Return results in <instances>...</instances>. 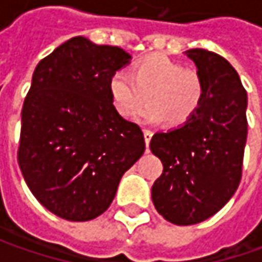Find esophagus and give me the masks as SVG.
<instances>
[{"label": "esophagus", "mask_w": 262, "mask_h": 262, "mask_svg": "<svg viewBox=\"0 0 262 262\" xmlns=\"http://www.w3.org/2000/svg\"><path fill=\"white\" fill-rule=\"evenodd\" d=\"M151 137H153V133H151L150 129H144V140H146L147 146L150 144V140H151Z\"/></svg>", "instance_id": "34e87169"}]
</instances>
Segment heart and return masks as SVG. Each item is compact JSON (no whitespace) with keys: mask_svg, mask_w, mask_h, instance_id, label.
Instances as JSON below:
<instances>
[{"mask_svg":"<svg viewBox=\"0 0 262 262\" xmlns=\"http://www.w3.org/2000/svg\"><path fill=\"white\" fill-rule=\"evenodd\" d=\"M109 93L116 112L126 119L137 115L147 124H185L195 114L204 96V84L195 70L162 55H150L138 61L128 73L115 71L109 80Z\"/></svg>","mask_w":262,"mask_h":262,"instance_id":"b5f03b06","label":"heart"}]
</instances>
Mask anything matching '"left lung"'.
Listing matches in <instances>:
<instances>
[{
	"mask_svg": "<svg viewBox=\"0 0 262 262\" xmlns=\"http://www.w3.org/2000/svg\"><path fill=\"white\" fill-rule=\"evenodd\" d=\"M185 54L204 84L201 105L184 125L150 141L163 163L151 200L159 214L178 226L204 222L233 196L248 134V96L236 70L206 49Z\"/></svg>",
	"mask_w": 262,
	"mask_h": 262,
	"instance_id": "1",
	"label": "left lung"
}]
</instances>
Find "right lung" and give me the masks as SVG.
<instances>
[{"mask_svg": "<svg viewBox=\"0 0 262 262\" xmlns=\"http://www.w3.org/2000/svg\"><path fill=\"white\" fill-rule=\"evenodd\" d=\"M131 55L76 36L35 68L21 111L18 166L36 200L70 222L100 216L146 150L116 112L109 80Z\"/></svg>", "mask_w": 262, "mask_h": 262, "instance_id": "1", "label": "right lung"}]
</instances>
